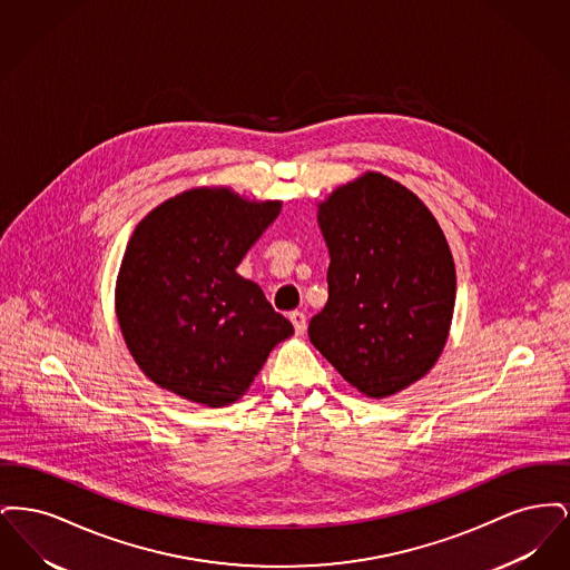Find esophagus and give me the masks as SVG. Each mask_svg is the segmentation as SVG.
<instances>
[{
    "label": "esophagus",
    "mask_w": 570,
    "mask_h": 570,
    "mask_svg": "<svg viewBox=\"0 0 570 570\" xmlns=\"http://www.w3.org/2000/svg\"><path fill=\"white\" fill-rule=\"evenodd\" d=\"M291 323L295 326L297 335L305 333V314L303 312H291Z\"/></svg>",
    "instance_id": "esophagus-1"
}]
</instances>
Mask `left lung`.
I'll return each instance as SVG.
<instances>
[{
  "instance_id": "1",
  "label": "left lung",
  "mask_w": 570,
  "mask_h": 570,
  "mask_svg": "<svg viewBox=\"0 0 570 570\" xmlns=\"http://www.w3.org/2000/svg\"><path fill=\"white\" fill-rule=\"evenodd\" d=\"M328 247V298L309 342L372 400L423 379L449 340L455 263L425 203L367 170L318 203Z\"/></svg>"
}]
</instances>
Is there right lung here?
<instances>
[{
  "label": "right lung",
  "mask_w": 570,
  "mask_h": 570,
  "mask_svg": "<svg viewBox=\"0 0 570 570\" xmlns=\"http://www.w3.org/2000/svg\"><path fill=\"white\" fill-rule=\"evenodd\" d=\"M279 209L282 200L200 186L138 222L117 273L115 314L147 379L194 404L228 406L293 335L263 288L237 273Z\"/></svg>",
  "instance_id": "1"
}]
</instances>
